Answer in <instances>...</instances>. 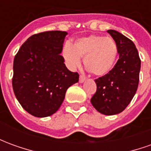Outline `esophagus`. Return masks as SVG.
<instances>
[{
  "instance_id": "obj_1",
  "label": "esophagus",
  "mask_w": 151,
  "mask_h": 151,
  "mask_svg": "<svg viewBox=\"0 0 151 151\" xmlns=\"http://www.w3.org/2000/svg\"><path fill=\"white\" fill-rule=\"evenodd\" d=\"M86 80V77L83 75H80V78H79V82L80 83H82V82H85Z\"/></svg>"
}]
</instances>
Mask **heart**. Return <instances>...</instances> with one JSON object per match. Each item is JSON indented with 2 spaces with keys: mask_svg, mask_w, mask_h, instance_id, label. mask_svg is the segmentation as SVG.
Listing matches in <instances>:
<instances>
[{
  "mask_svg": "<svg viewBox=\"0 0 151 151\" xmlns=\"http://www.w3.org/2000/svg\"><path fill=\"white\" fill-rule=\"evenodd\" d=\"M118 55L116 42L110 37L91 35L79 38L72 46L65 44L62 56L69 68L81 65L80 57H84L86 70L95 76H104L113 69Z\"/></svg>",
  "mask_w": 151,
  "mask_h": 151,
  "instance_id": "1",
  "label": "heart"
}]
</instances>
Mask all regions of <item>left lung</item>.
<instances>
[{
  "label": "left lung",
  "instance_id": "1",
  "mask_svg": "<svg viewBox=\"0 0 151 151\" xmlns=\"http://www.w3.org/2000/svg\"><path fill=\"white\" fill-rule=\"evenodd\" d=\"M108 32L116 43L119 59L108 74L95 80L97 90L91 102L99 112L111 116L123 111L136 94L141 60L132 40L114 30Z\"/></svg>",
  "mask_w": 151,
  "mask_h": 151
}]
</instances>
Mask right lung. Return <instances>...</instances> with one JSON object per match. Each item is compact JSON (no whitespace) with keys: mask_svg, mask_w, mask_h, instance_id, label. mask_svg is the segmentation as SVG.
<instances>
[{"mask_svg":"<svg viewBox=\"0 0 151 151\" xmlns=\"http://www.w3.org/2000/svg\"><path fill=\"white\" fill-rule=\"evenodd\" d=\"M66 31H52L28 38L14 60L12 85L16 98L28 113L49 116L64 101L67 89L78 82L60 53Z\"/></svg>","mask_w":151,"mask_h":151,"instance_id":"obj_1","label":"right lung"}]
</instances>
